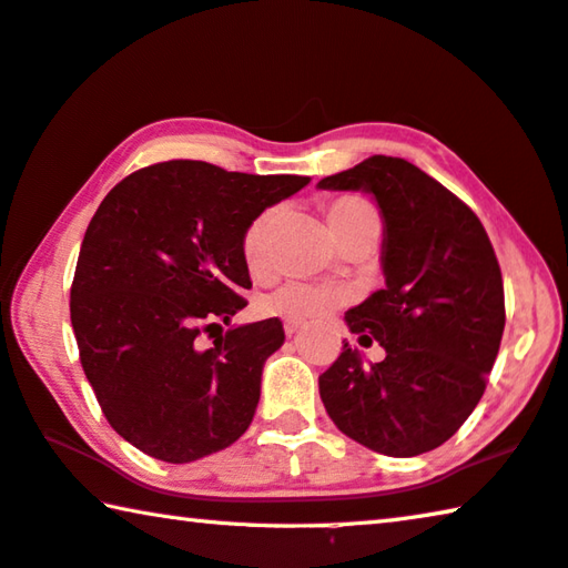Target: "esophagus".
<instances>
[{
	"label": "esophagus",
	"mask_w": 568,
	"mask_h": 568,
	"mask_svg": "<svg viewBox=\"0 0 568 568\" xmlns=\"http://www.w3.org/2000/svg\"><path fill=\"white\" fill-rule=\"evenodd\" d=\"M300 329H302V322H296V320H284V332L290 334V337H292V334L300 332Z\"/></svg>",
	"instance_id": "34e87169"
}]
</instances>
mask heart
I'll use <instances>...</instances> for the list:
<instances>
[{
    "instance_id": "heart-1",
    "label": "heart",
    "mask_w": 568,
    "mask_h": 568,
    "mask_svg": "<svg viewBox=\"0 0 568 568\" xmlns=\"http://www.w3.org/2000/svg\"><path fill=\"white\" fill-rule=\"evenodd\" d=\"M372 209L359 199H339L329 206V223L334 234H342V229L349 221H355L362 213H369ZM276 219V209H266L248 223L241 239V254L251 272H262L266 266V246L268 234H272ZM355 292L345 284H332V282H317V278H286L284 284H278L276 290L268 292L262 306L268 314H278V317L290 320H317L337 310V306L347 304Z\"/></svg>"
}]
</instances>
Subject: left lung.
<instances>
[{"label": "left lung", "mask_w": 568, "mask_h": 568, "mask_svg": "<svg viewBox=\"0 0 568 568\" xmlns=\"http://www.w3.org/2000/svg\"><path fill=\"white\" fill-rule=\"evenodd\" d=\"M317 189L369 193L385 223V286L345 322L387 355L362 365L345 342L320 377L322 403L347 438L375 453L438 448L476 410L504 337V278L486 229L405 158L369 155Z\"/></svg>", "instance_id": "left-lung-1"}]
</instances>
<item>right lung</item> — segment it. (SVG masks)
I'll list each match as a JSON object with an SVG mask.
<instances>
[{
	"label": "right lung",
	"mask_w": 568,
	"mask_h": 568,
	"mask_svg": "<svg viewBox=\"0 0 568 568\" xmlns=\"http://www.w3.org/2000/svg\"><path fill=\"white\" fill-rule=\"evenodd\" d=\"M306 175L155 163L120 181L82 239L70 320L88 383L118 435L151 458L191 463L254 420L264 362L284 345L276 317L223 324L251 290L241 239ZM220 337L201 348L197 334Z\"/></svg>",
	"instance_id": "add662e5"
}]
</instances>
